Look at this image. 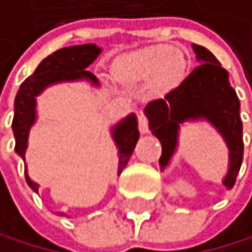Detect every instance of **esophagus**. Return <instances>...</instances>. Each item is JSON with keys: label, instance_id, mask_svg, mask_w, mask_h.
Instances as JSON below:
<instances>
[{"label": "esophagus", "instance_id": "1", "mask_svg": "<svg viewBox=\"0 0 252 252\" xmlns=\"http://www.w3.org/2000/svg\"><path fill=\"white\" fill-rule=\"evenodd\" d=\"M138 129H140L142 134H148V132H150V126H148V118L143 114L138 115Z\"/></svg>", "mask_w": 252, "mask_h": 252}]
</instances>
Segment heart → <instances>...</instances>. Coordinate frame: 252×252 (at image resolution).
<instances>
[{"label":"heart","mask_w":252,"mask_h":252,"mask_svg":"<svg viewBox=\"0 0 252 252\" xmlns=\"http://www.w3.org/2000/svg\"><path fill=\"white\" fill-rule=\"evenodd\" d=\"M187 62L184 56L174 53L170 45H153L125 56L117 63V73L121 79L146 82L154 79L159 92L176 89L184 79Z\"/></svg>","instance_id":"1"}]
</instances>
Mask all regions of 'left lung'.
I'll use <instances>...</instances> for the list:
<instances>
[{"instance_id":"left-lung-1","label":"left lung","mask_w":252,"mask_h":252,"mask_svg":"<svg viewBox=\"0 0 252 252\" xmlns=\"http://www.w3.org/2000/svg\"><path fill=\"white\" fill-rule=\"evenodd\" d=\"M198 65L176 89L145 107L150 129L159 138L160 170L171 160L178 148L179 127L186 121L207 120L223 135L229 150V170L223 179L232 189L243 160V125L240 101L229 84V73L204 46L193 45Z\"/></svg>"}]
</instances>
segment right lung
I'll return each mask as SVG.
<instances>
[{"label": "right lung", "instance_id": "1", "mask_svg": "<svg viewBox=\"0 0 252 252\" xmlns=\"http://www.w3.org/2000/svg\"><path fill=\"white\" fill-rule=\"evenodd\" d=\"M101 48L95 43L78 45V46H66L62 49H57L56 53L48 56L46 59L40 62L35 68L34 74L20 85V90L15 96V109H13V121H12V131L15 137V153L25 160L26 150H28V138L29 131L37 118V96L46 87L57 82H68V81H81L87 79L93 85H98V79L90 71H87V66L95 62L99 56ZM138 132L137 127V117L134 114L127 115L125 120H121L112 127V138L118 148V174L123 171L127 160L131 159L134 153V148L137 145ZM25 176L28 186L35 193L38 191V184L34 182L28 176V171L25 168Z\"/></svg>", "mask_w": 252, "mask_h": 252}]
</instances>
